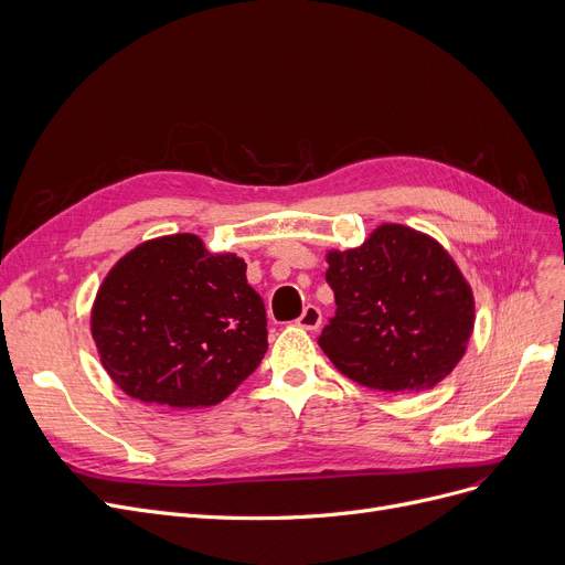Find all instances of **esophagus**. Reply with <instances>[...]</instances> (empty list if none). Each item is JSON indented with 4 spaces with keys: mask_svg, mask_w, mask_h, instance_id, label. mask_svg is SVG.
<instances>
[{
    "mask_svg": "<svg viewBox=\"0 0 565 565\" xmlns=\"http://www.w3.org/2000/svg\"><path fill=\"white\" fill-rule=\"evenodd\" d=\"M297 327L306 331H317L321 327V310L317 306H306L301 317L297 319Z\"/></svg>",
    "mask_w": 565,
    "mask_h": 565,
    "instance_id": "1",
    "label": "esophagus"
}]
</instances>
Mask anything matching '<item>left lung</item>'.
<instances>
[{"label":"left lung","mask_w":565,"mask_h":565,"mask_svg":"<svg viewBox=\"0 0 565 565\" xmlns=\"http://www.w3.org/2000/svg\"><path fill=\"white\" fill-rule=\"evenodd\" d=\"M335 317L319 347L344 377L386 393L435 388L473 331V291L448 250L384 223L359 248L327 253Z\"/></svg>","instance_id":"obj_1"}]
</instances>
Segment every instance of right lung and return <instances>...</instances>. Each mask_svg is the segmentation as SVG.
<instances>
[{
  "instance_id": "right-lung-1",
  "label": "right lung",
  "mask_w": 565,
  "mask_h": 565,
  "mask_svg": "<svg viewBox=\"0 0 565 565\" xmlns=\"http://www.w3.org/2000/svg\"><path fill=\"white\" fill-rule=\"evenodd\" d=\"M100 363L130 397L172 412L223 402L266 354L246 262L195 234L151 238L105 276L92 308Z\"/></svg>"
}]
</instances>
